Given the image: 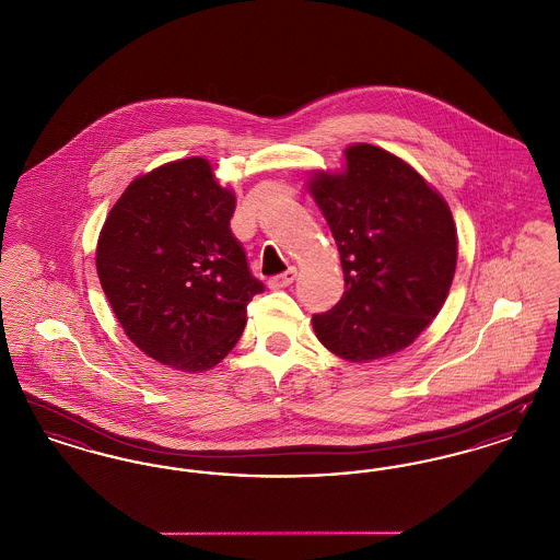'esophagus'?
<instances>
[{
	"label": "esophagus",
	"mask_w": 560,
	"mask_h": 560,
	"mask_svg": "<svg viewBox=\"0 0 560 560\" xmlns=\"http://www.w3.org/2000/svg\"><path fill=\"white\" fill-rule=\"evenodd\" d=\"M293 279H295V268H288L285 272L270 277V279H268V288H270V290H283V288L292 285Z\"/></svg>",
	"instance_id": "obj_1"
}]
</instances>
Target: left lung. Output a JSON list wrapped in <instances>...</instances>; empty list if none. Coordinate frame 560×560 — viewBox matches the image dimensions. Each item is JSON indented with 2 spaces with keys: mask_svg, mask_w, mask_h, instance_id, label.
I'll list each match as a JSON object with an SVG mask.
<instances>
[{
  "mask_svg": "<svg viewBox=\"0 0 560 560\" xmlns=\"http://www.w3.org/2000/svg\"><path fill=\"white\" fill-rule=\"evenodd\" d=\"M347 165L311 183L345 272L340 302L313 325L323 347L363 363L409 347L439 315L457 237L447 203L405 161L354 144Z\"/></svg>",
  "mask_w": 560,
  "mask_h": 560,
  "instance_id": "8db88e82",
  "label": "left lung"
}]
</instances>
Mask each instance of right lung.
<instances>
[{
	"label": "right lung",
	"mask_w": 560,
	"mask_h": 560,
	"mask_svg": "<svg viewBox=\"0 0 560 560\" xmlns=\"http://www.w3.org/2000/svg\"><path fill=\"white\" fill-rule=\"evenodd\" d=\"M235 195L201 158L136 178L103 226L96 268L136 347L163 365L206 372L243 334L265 283L231 231Z\"/></svg>",
	"instance_id": "1"
}]
</instances>
